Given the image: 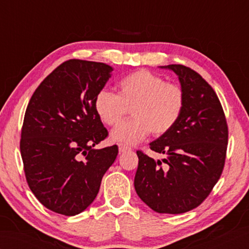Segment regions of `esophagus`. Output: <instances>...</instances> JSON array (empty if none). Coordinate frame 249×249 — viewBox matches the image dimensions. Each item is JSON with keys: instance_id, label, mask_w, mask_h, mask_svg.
Listing matches in <instances>:
<instances>
[{"instance_id": "34e87169", "label": "esophagus", "mask_w": 249, "mask_h": 249, "mask_svg": "<svg viewBox=\"0 0 249 249\" xmlns=\"http://www.w3.org/2000/svg\"><path fill=\"white\" fill-rule=\"evenodd\" d=\"M129 150H130V147H128L127 145L122 144V143H120V144H119V151H120L121 153L126 152V151H129Z\"/></svg>"}]
</instances>
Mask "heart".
<instances>
[{
	"label": "heart",
	"mask_w": 249,
	"mask_h": 249,
	"mask_svg": "<svg viewBox=\"0 0 249 249\" xmlns=\"http://www.w3.org/2000/svg\"><path fill=\"white\" fill-rule=\"evenodd\" d=\"M118 89V94L100 89L94 99L95 112L109 126L118 124L127 108L133 107L134 119L111 131L113 142L136 144L150 133L161 136L176 125L183 112V89L152 71L140 70L128 73L119 81Z\"/></svg>",
	"instance_id": "b5f03b06"
}]
</instances>
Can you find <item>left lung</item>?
Wrapping results in <instances>:
<instances>
[{
	"instance_id": "8db88e82",
	"label": "left lung",
	"mask_w": 249,
	"mask_h": 249,
	"mask_svg": "<svg viewBox=\"0 0 249 249\" xmlns=\"http://www.w3.org/2000/svg\"><path fill=\"white\" fill-rule=\"evenodd\" d=\"M178 77L185 95L176 125L150 143L166 157L155 160L141 151L135 189L157 213L181 214L197 208L212 192L223 172L228 126L217 95L198 72L184 65L160 66ZM166 163L163 171L161 162Z\"/></svg>"
}]
</instances>
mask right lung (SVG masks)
<instances>
[{"label": "right lung", "instance_id": "1", "mask_svg": "<svg viewBox=\"0 0 249 249\" xmlns=\"http://www.w3.org/2000/svg\"><path fill=\"white\" fill-rule=\"evenodd\" d=\"M112 71L105 63L66 61L30 99L20 140L26 182L39 202L55 213L83 212L119 153L116 145L94 149L108 136L94 99Z\"/></svg>", "mask_w": 249, "mask_h": 249}]
</instances>
